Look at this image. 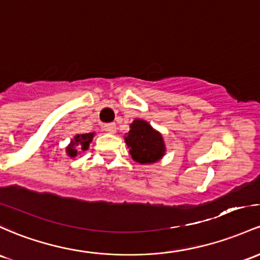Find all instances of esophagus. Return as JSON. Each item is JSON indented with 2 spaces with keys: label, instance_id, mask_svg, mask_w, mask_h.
Returning a JSON list of instances; mask_svg holds the SVG:
<instances>
[{
  "label": "esophagus",
  "instance_id": "obj_1",
  "mask_svg": "<svg viewBox=\"0 0 260 260\" xmlns=\"http://www.w3.org/2000/svg\"><path fill=\"white\" fill-rule=\"evenodd\" d=\"M104 129L106 131L107 133H111V135H113V133L116 132V123H106L104 125Z\"/></svg>",
  "mask_w": 260,
  "mask_h": 260
}]
</instances>
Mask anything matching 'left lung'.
I'll list each match as a JSON object with an SVG mask.
<instances>
[{"label": "left lung", "instance_id": "obj_1", "mask_svg": "<svg viewBox=\"0 0 260 260\" xmlns=\"http://www.w3.org/2000/svg\"><path fill=\"white\" fill-rule=\"evenodd\" d=\"M124 137L132 159L141 164H152L164 156L165 144L162 136L143 119H135Z\"/></svg>", "mask_w": 260, "mask_h": 260}]
</instances>
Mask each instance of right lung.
<instances>
[{"label":"right lung","mask_w":260,"mask_h":260,"mask_svg":"<svg viewBox=\"0 0 260 260\" xmlns=\"http://www.w3.org/2000/svg\"><path fill=\"white\" fill-rule=\"evenodd\" d=\"M95 133H85V135H76L71 139L70 144L67 147V154L71 158L76 156L80 153V150H87L90 147L91 141H92Z\"/></svg>","instance_id":"add662e5"}]
</instances>
